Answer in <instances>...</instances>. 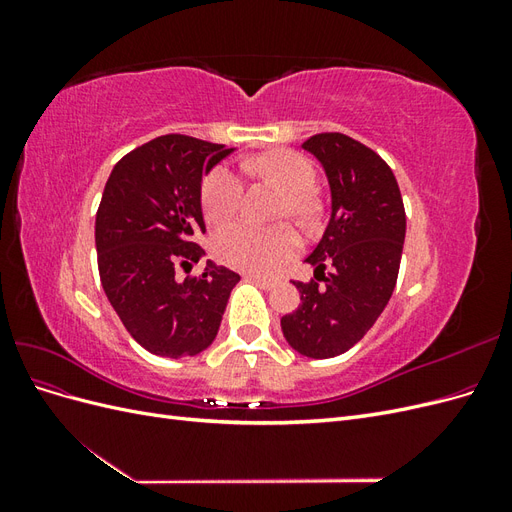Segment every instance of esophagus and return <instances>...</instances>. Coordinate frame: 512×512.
<instances>
[{"instance_id": "34e87169", "label": "esophagus", "mask_w": 512, "mask_h": 512, "mask_svg": "<svg viewBox=\"0 0 512 512\" xmlns=\"http://www.w3.org/2000/svg\"><path fill=\"white\" fill-rule=\"evenodd\" d=\"M250 277L252 282H256L260 288H275L277 284H280V277H265V275H247Z\"/></svg>"}]
</instances>
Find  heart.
I'll return each mask as SVG.
<instances>
[{"label": "heart", "mask_w": 512, "mask_h": 512, "mask_svg": "<svg viewBox=\"0 0 512 512\" xmlns=\"http://www.w3.org/2000/svg\"><path fill=\"white\" fill-rule=\"evenodd\" d=\"M247 170L273 179L286 192L284 213L305 220L312 213V188L316 181L314 164L290 149H273L245 162ZM243 179L235 168L215 166L203 179L200 207L209 224L230 220L241 207ZM297 237L288 226L260 228L250 222H235L218 230L213 252L224 265L247 273H271L297 252Z\"/></svg>", "instance_id": "1"}]
</instances>
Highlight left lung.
<instances>
[{
  "label": "left lung",
  "mask_w": 512,
  "mask_h": 512,
  "mask_svg": "<svg viewBox=\"0 0 512 512\" xmlns=\"http://www.w3.org/2000/svg\"><path fill=\"white\" fill-rule=\"evenodd\" d=\"M303 149L314 153L329 177L331 220L307 256L314 277L292 280L301 305L282 318V331L299 354L331 359L361 342L389 303L406 239V209L391 166L363 143L342 132H320Z\"/></svg>",
  "instance_id": "8db88e82"
}]
</instances>
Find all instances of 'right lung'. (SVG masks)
Returning a JSON list of instances; mask_svg holds the SVG:
<instances>
[{"label":"right lung","mask_w":512,"mask_h":512,"mask_svg":"<svg viewBox=\"0 0 512 512\" xmlns=\"http://www.w3.org/2000/svg\"><path fill=\"white\" fill-rule=\"evenodd\" d=\"M232 149L185 134H164L123 156L96 213L100 282L123 327L145 350L194 356L218 335L230 290L241 277L205 254L200 209L203 175Z\"/></svg>","instance_id":"add662e5"}]
</instances>
